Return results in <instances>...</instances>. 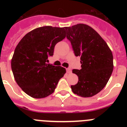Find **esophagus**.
I'll use <instances>...</instances> for the list:
<instances>
[{"label": "esophagus", "mask_w": 127, "mask_h": 127, "mask_svg": "<svg viewBox=\"0 0 127 127\" xmlns=\"http://www.w3.org/2000/svg\"><path fill=\"white\" fill-rule=\"evenodd\" d=\"M66 70H67V73H71L72 70L70 68H67V69H66Z\"/></svg>", "instance_id": "esophagus-1"}]
</instances>
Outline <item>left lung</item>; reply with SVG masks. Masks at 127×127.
<instances>
[{
    "instance_id": "1",
    "label": "left lung",
    "mask_w": 127,
    "mask_h": 127,
    "mask_svg": "<svg viewBox=\"0 0 127 127\" xmlns=\"http://www.w3.org/2000/svg\"><path fill=\"white\" fill-rule=\"evenodd\" d=\"M75 56L81 57V69H73L78 82L70 86L74 94L92 97L105 87L113 70V53L94 29L85 24L65 27Z\"/></svg>"
}]
</instances>
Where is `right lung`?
<instances>
[{
  "mask_svg": "<svg viewBox=\"0 0 127 127\" xmlns=\"http://www.w3.org/2000/svg\"><path fill=\"white\" fill-rule=\"evenodd\" d=\"M65 37V28L46 26L30 31L18 44L11 69L16 82L28 95L41 98L54 92L66 70L46 62L53 55L56 44Z\"/></svg>",
  "mask_w": 127,
  "mask_h": 127,
  "instance_id": "add662e5",
  "label": "right lung"
}]
</instances>
